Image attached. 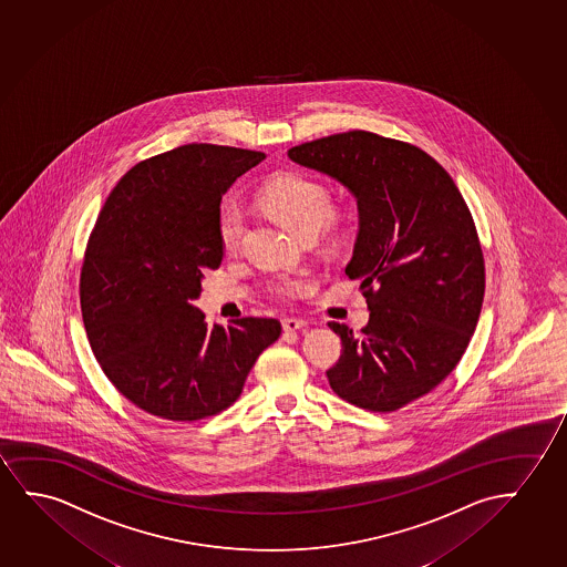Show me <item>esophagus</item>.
Wrapping results in <instances>:
<instances>
[{"mask_svg": "<svg viewBox=\"0 0 567 567\" xmlns=\"http://www.w3.org/2000/svg\"><path fill=\"white\" fill-rule=\"evenodd\" d=\"M281 324H284L286 332H297V330H303L307 327V322L301 319H284Z\"/></svg>", "mask_w": 567, "mask_h": 567, "instance_id": "1", "label": "esophagus"}]
</instances>
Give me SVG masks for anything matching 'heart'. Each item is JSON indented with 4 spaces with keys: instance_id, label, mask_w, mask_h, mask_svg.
<instances>
[{
    "instance_id": "obj_1",
    "label": "heart",
    "mask_w": 567,
    "mask_h": 567,
    "mask_svg": "<svg viewBox=\"0 0 567 567\" xmlns=\"http://www.w3.org/2000/svg\"><path fill=\"white\" fill-rule=\"evenodd\" d=\"M260 204L301 239L317 233L332 216V194L324 184L303 175H281L264 186ZM245 233V214L239 206H227L219 217V239L225 250L239 247ZM309 289V279H276L271 293L281 299H296Z\"/></svg>"
}]
</instances>
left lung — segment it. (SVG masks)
<instances>
[{
  "mask_svg": "<svg viewBox=\"0 0 567 567\" xmlns=\"http://www.w3.org/2000/svg\"><path fill=\"white\" fill-rule=\"evenodd\" d=\"M289 159L334 178L358 202L346 276L359 279L369 322H338L342 355L328 369L340 399L394 412L456 368L484 301V256L461 192L415 145L363 130L296 145Z\"/></svg>",
  "mask_w": 567,
  "mask_h": 567,
  "instance_id": "left-lung-1",
  "label": "left lung"
}]
</instances>
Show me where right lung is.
Listing matches in <instances>:
<instances>
[{"label": "right lung", "mask_w": 567, "mask_h": 567, "mask_svg": "<svg viewBox=\"0 0 567 567\" xmlns=\"http://www.w3.org/2000/svg\"><path fill=\"white\" fill-rule=\"evenodd\" d=\"M266 155L190 144L137 163L104 202L81 268V312L104 375L153 415L194 422L239 399L276 319L208 327L194 301L224 260L221 198Z\"/></svg>", "instance_id": "1"}]
</instances>
